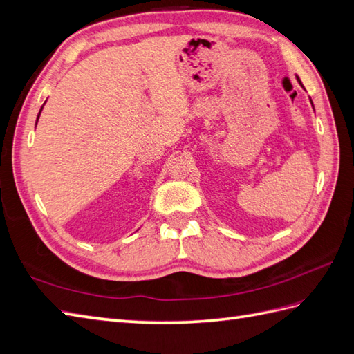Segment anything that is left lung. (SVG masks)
Returning a JSON list of instances; mask_svg holds the SVG:
<instances>
[{"instance_id":"8db88e82","label":"left lung","mask_w":354,"mask_h":354,"mask_svg":"<svg viewBox=\"0 0 354 354\" xmlns=\"http://www.w3.org/2000/svg\"><path fill=\"white\" fill-rule=\"evenodd\" d=\"M295 78H297V81H299V83H300V86H301V81H300V78L297 77V75H295ZM303 87V86H301ZM309 100H310V97H309ZM310 104H312V100H310ZM312 106H314V104H312Z\"/></svg>"}]
</instances>
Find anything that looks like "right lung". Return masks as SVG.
I'll return each mask as SVG.
<instances>
[{
  "mask_svg": "<svg viewBox=\"0 0 354 354\" xmlns=\"http://www.w3.org/2000/svg\"><path fill=\"white\" fill-rule=\"evenodd\" d=\"M45 105V104H44ZM44 105H42V109H44ZM42 109H40V111H39V114H37V119H36V125H37V120H39V118H40V113H42Z\"/></svg>",
  "mask_w": 354,
  "mask_h": 354,
  "instance_id": "right-lung-1",
  "label": "right lung"
}]
</instances>
